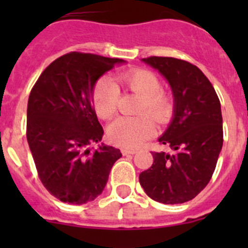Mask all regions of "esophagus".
I'll use <instances>...</instances> for the list:
<instances>
[{
  "label": "esophagus",
  "mask_w": 248,
  "mask_h": 248,
  "mask_svg": "<svg viewBox=\"0 0 248 248\" xmlns=\"http://www.w3.org/2000/svg\"><path fill=\"white\" fill-rule=\"evenodd\" d=\"M137 153V150L134 149H128V148H123L122 149V154L123 155H133Z\"/></svg>",
  "instance_id": "obj_1"
}]
</instances>
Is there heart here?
<instances>
[{"label": "heart", "mask_w": 248, "mask_h": 248, "mask_svg": "<svg viewBox=\"0 0 248 248\" xmlns=\"http://www.w3.org/2000/svg\"><path fill=\"white\" fill-rule=\"evenodd\" d=\"M115 82L102 78L93 88L94 109L100 119L109 120L115 115L122 87L138 94V117H123L109 126L108 137L111 143L123 148H135L155 134V123L166 124L174 113V99L169 92L161 89L160 78L146 68H134L115 74Z\"/></svg>", "instance_id": "heart-1"}]
</instances>
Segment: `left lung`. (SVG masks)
Wrapping results in <instances>:
<instances>
[{
	"mask_svg": "<svg viewBox=\"0 0 248 248\" xmlns=\"http://www.w3.org/2000/svg\"><path fill=\"white\" fill-rule=\"evenodd\" d=\"M143 61L169 80L175 114L159 139L172 153L151 151L154 163L139 175V183L157 202H186L205 189L217 164L223 143L220 100L207 77L192 63L156 56Z\"/></svg>",
	"mask_w": 248,
	"mask_h": 248,
	"instance_id": "left-lung-1",
	"label": "left lung"
}]
</instances>
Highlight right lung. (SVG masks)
Returning <instances> with one entry per match:
<instances>
[{"mask_svg": "<svg viewBox=\"0 0 248 248\" xmlns=\"http://www.w3.org/2000/svg\"><path fill=\"white\" fill-rule=\"evenodd\" d=\"M119 58L71 52L50 63L31 91L27 141L39 180L62 202L82 205L99 196L119 149L89 145L103 128L92 105L94 84Z\"/></svg>", "mask_w": 248, "mask_h": 248, "instance_id": "obj_1", "label": "right lung"}]
</instances>
